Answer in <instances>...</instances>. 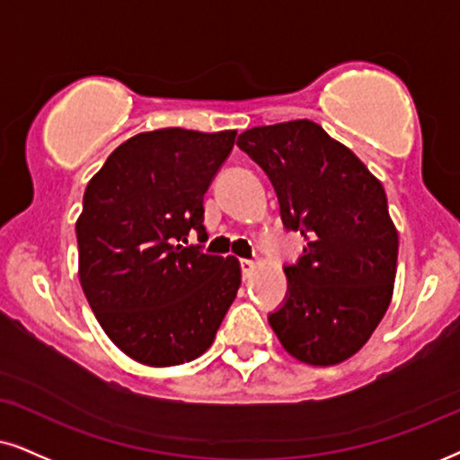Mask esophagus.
<instances>
[{"label": "esophagus", "instance_id": "34e87169", "mask_svg": "<svg viewBox=\"0 0 460 460\" xmlns=\"http://www.w3.org/2000/svg\"><path fill=\"white\" fill-rule=\"evenodd\" d=\"M240 267H242V273H243V278H250L254 273V270H257V265L252 263V261H248V259H242L240 261Z\"/></svg>", "mask_w": 460, "mask_h": 460}]
</instances>
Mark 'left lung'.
<instances>
[{
    "instance_id": "8db88e82",
    "label": "left lung",
    "mask_w": 460,
    "mask_h": 460,
    "mask_svg": "<svg viewBox=\"0 0 460 460\" xmlns=\"http://www.w3.org/2000/svg\"><path fill=\"white\" fill-rule=\"evenodd\" d=\"M237 146L270 176L282 223L305 240L284 267L287 301L270 324L290 357L329 367L367 344L391 305L399 234L382 182L312 120L252 127Z\"/></svg>"
}]
</instances>
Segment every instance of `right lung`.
Wrapping results in <instances>:
<instances>
[{
  "mask_svg": "<svg viewBox=\"0 0 460 460\" xmlns=\"http://www.w3.org/2000/svg\"><path fill=\"white\" fill-rule=\"evenodd\" d=\"M237 131L170 127L120 144L86 184L75 220L78 276L102 329L137 363L172 367L212 346L242 284L206 240L203 195Z\"/></svg>",
  "mask_w": 460,
  "mask_h": 460,
  "instance_id": "add662e5",
  "label": "right lung"
}]
</instances>
